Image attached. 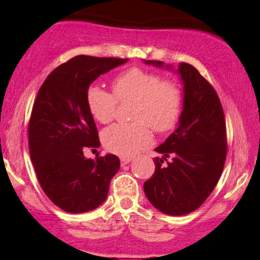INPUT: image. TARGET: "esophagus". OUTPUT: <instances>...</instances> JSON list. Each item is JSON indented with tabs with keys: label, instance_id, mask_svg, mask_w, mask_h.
Here are the masks:
<instances>
[{
	"label": "esophagus",
	"instance_id": "1",
	"mask_svg": "<svg viewBox=\"0 0 260 260\" xmlns=\"http://www.w3.org/2000/svg\"><path fill=\"white\" fill-rule=\"evenodd\" d=\"M131 161H132V159H131V157H121V165L122 166L127 165V164H129Z\"/></svg>",
	"mask_w": 260,
	"mask_h": 260
}]
</instances>
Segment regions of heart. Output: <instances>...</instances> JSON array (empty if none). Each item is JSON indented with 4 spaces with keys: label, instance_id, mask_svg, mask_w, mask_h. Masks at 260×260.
Listing matches in <instances>:
<instances>
[{
    "label": "heart",
    "instance_id": "1",
    "mask_svg": "<svg viewBox=\"0 0 260 260\" xmlns=\"http://www.w3.org/2000/svg\"><path fill=\"white\" fill-rule=\"evenodd\" d=\"M113 92L99 85L86 90V105L91 116L101 123L115 117L117 100H136L132 117L136 122H118L106 128L103 143L109 151L120 156H132L150 144L147 124L155 132H168L180 118L182 91L172 80L142 68H129L113 80Z\"/></svg>",
    "mask_w": 260,
    "mask_h": 260
}]
</instances>
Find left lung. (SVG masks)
<instances>
[{"instance_id": "left-lung-1", "label": "left lung", "mask_w": 260, "mask_h": 260, "mask_svg": "<svg viewBox=\"0 0 260 260\" xmlns=\"http://www.w3.org/2000/svg\"><path fill=\"white\" fill-rule=\"evenodd\" d=\"M145 64L175 71L172 64L145 61ZM183 84V106L178 126L155 151V172L144 183L149 202L168 215H186L198 209L215 188L226 153V123L214 88L192 64L181 62L175 71ZM173 156L168 166L166 157Z\"/></svg>"}]
</instances>
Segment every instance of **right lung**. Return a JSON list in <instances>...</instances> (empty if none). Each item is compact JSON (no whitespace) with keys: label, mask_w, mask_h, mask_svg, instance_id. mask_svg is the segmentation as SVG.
<instances>
[{"label":"right lung","mask_w":260,"mask_h":260,"mask_svg":"<svg viewBox=\"0 0 260 260\" xmlns=\"http://www.w3.org/2000/svg\"><path fill=\"white\" fill-rule=\"evenodd\" d=\"M127 61L76 56L53 70L38 92L28 127L31 162L45 194L67 213H86L103 204L120 170L116 155L92 160L83 153L100 147L86 90L101 74Z\"/></svg>","instance_id":"obj_1"}]
</instances>
